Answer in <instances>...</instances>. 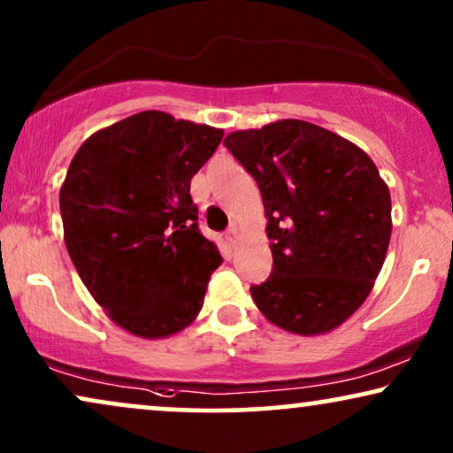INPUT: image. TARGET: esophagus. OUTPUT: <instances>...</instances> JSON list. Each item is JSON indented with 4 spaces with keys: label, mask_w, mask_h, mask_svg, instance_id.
<instances>
[{
    "label": "esophagus",
    "mask_w": 453,
    "mask_h": 453,
    "mask_svg": "<svg viewBox=\"0 0 453 453\" xmlns=\"http://www.w3.org/2000/svg\"><path fill=\"white\" fill-rule=\"evenodd\" d=\"M223 238H226V242L227 244H230V246H234V244H236L238 242V230H236V227H227V230H226V236H223Z\"/></svg>",
    "instance_id": "esophagus-1"
}]
</instances>
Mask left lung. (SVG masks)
<instances>
[{
  "instance_id": "left-lung-1",
  "label": "left lung",
  "mask_w": 453,
  "mask_h": 453,
  "mask_svg": "<svg viewBox=\"0 0 453 453\" xmlns=\"http://www.w3.org/2000/svg\"><path fill=\"white\" fill-rule=\"evenodd\" d=\"M261 190L273 271L258 311L298 335L335 329L365 303L391 238V196L372 159L303 119L223 141Z\"/></svg>"
}]
</instances>
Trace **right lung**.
I'll list each match as a JSON object with an SVG mask.
<instances>
[{
  "label": "right lung",
  "instance_id": "1",
  "mask_svg": "<svg viewBox=\"0 0 453 453\" xmlns=\"http://www.w3.org/2000/svg\"><path fill=\"white\" fill-rule=\"evenodd\" d=\"M221 138L211 126L141 111L87 138L65 173L68 255L111 321L138 337L188 327L221 265L190 196Z\"/></svg>",
  "mask_w": 453,
  "mask_h": 453
}]
</instances>
